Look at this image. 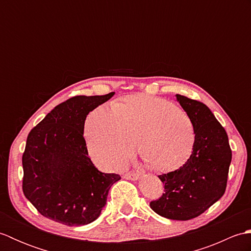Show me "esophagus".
<instances>
[{
	"instance_id": "obj_1",
	"label": "esophagus",
	"mask_w": 251,
	"mask_h": 251,
	"mask_svg": "<svg viewBox=\"0 0 251 251\" xmlns=\"http://www.w3.org/2000/svg\"><path fill=\"white\" fill-rule=\"evenodd\" d=\"M140 175L139 174H136V173H127L124 175V178L127 180H137L139 179Z\"/></svg>"
}]
</instances>
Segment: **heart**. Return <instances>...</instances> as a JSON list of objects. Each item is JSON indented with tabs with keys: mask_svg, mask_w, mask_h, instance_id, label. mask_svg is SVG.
<instances>
[{
	"mask_svg": "<svg viewBox=\"0 0 251 251\" xmlns=\"http://www.w3.org/2000/svg\"><path fill=\"white\" fill-rule=\"evenodd\" d=\"M87 149L96 162L117 168L138 150L153 168L173 172L189 161L195 145V126L189 114L170 101L137 95L99 105L84 128Z\"/></svg>",
	"mask_w": 251,
	"mask_h": 251,
	"instance_id": "b5f03b06",
	"label": "heart"
}]
</instances>
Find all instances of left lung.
Returning <instances> with one entry per match:
<instances>
[{
    "mask_svg": "<svg viewBox=\"0 0 251 251\" xmlns=\"http://www.w3.org/2000/svg\"><path fill=\"white\" fill-rule=\"evenodd\" d=\"M195 126V145L182 167L159 175L164 193L150 207L172 220H190L206 211L225 194L232 150L226 129L206 104L176 95Z\"/></svg>",
    "mask_w": 251,
    "mask_h": 251,
    "instance_id": "8db88e82",
    "label": "left lung"
}]
</instances>
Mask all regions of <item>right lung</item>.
Here are the masks:
<instances>
[{
	"instance_id": "obj_1",
	"label": "right lung",
	"mask_w": 251,
	"mask_h": 251,
	"mask_svg": "<svg viewBox=\"0 0 251 251\" xmlns=\"http://www.w3.org/2000/svg\"><path fill=\"white\" fill-rule=\"evenodd\" d=\"M115 93L75 96L55 106L26 138L23 191L42 216L85 226L100 216L120 175L101 173L88 157L84 124L90 111Z\"/></svg>"
}]
</instances>
